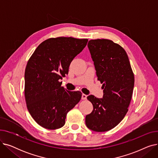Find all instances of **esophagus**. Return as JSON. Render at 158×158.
Listing matches in <instances>:
<instances>
[{
  "label": "esophagus",
  "mask_w": 158,
  "mask_h": 158,
  "mask_svg": "<svg viewBox=\"0 0 158 158\" xmlns=\"http://www.w3.org/2000/svg\"><path fill=\"white\" fill-rule=\"evenodd\" d=\"M86 98H87V95L84 94H82V100H86Z\"/></svg>",
  "instance_id": "34e87169"
}]
</instances>
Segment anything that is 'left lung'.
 <instances>
[{"label":"left lung","instance_id":"8db88e82","mask_svg":"<svg viewBox=\"0 0 158 158\" xmlns=\"http://www.w3.org/2000/svg\"><path fill=\"white\" fill-rule=\"evenodd\" d=\"M88 47L94 62L98 81L102 83V98L91 95L88 100L94 110L86 116V125L96 132L117 126L128 111L135 76L128 56L118 44L107 39L91 40Z\"/></svg>","mask_w":158,"mask_h":158}]
</instances>
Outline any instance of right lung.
<instances>
[{"label": "right lung", "instance_id": "add662e5", "mask_svg": "<svg viewBox=\"0 0 158 158\" xmlns=\"http://www.w3.org/2000/svg\"><path fill=\"white\" fill-rule=\"evenodd\" d=\"M88 41L72 37L48 38L38 46L28 60L25 98L31 117L42 127H62L68 112L80 101L82 93L65 89L60 79L68 73L72 61Z\"/></svg>", "mask_w": 158, "mask_h": 158}]
</instances>
